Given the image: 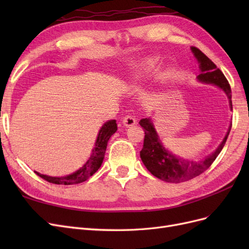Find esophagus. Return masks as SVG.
<instances>
[{
  "instance_id": "34e87169",
  "label": "esophagus",
  "mask_w": 249,
  "mask_h": 249,
  "mask_svg": "<svg viewBox=\"0 0 249 249\" xmlns=\"http://www.w3.org/2000/svg\"><path fill=\"white\" fill-rule=\"evenodd\" d=\"M123 124L125 127H129V126H132L134 125L135 124H136V119H135L133 116L131 115H126L124 117L123 119Z\"/></svg>"
}]
</instances>
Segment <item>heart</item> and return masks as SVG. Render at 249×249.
Returning a JSON list of instances; mask_svg holds the SVG:
<instances>
[{"instance_id":"heart-1","label":"heart","mask_w":249,"mask_h":249,"mask_svg":"<svg viewBox=\"0 0 249 249\" xmlns=\"http://www.w3.org/2000/svg\"><path fill=\"white\" fill-rule=\"evenodd\" d=\"M157 64V58H148L145 60L144 62H142L141 64L135 66L133 69V71L130 74L129 81L131 83L137 82L138 80L141 79L142 76H144L145 73L149 72L150 71H153L155 69V66Z\"/></svg>"}]
</instances>
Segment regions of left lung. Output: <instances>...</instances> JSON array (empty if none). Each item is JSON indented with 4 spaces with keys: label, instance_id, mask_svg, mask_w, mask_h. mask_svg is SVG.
Masks as SVG:
<instances>
[{
    "label": "left lung",
    "instance_id": "obj_1",
    "mask_svg": "<svg viewBox=\"0 0 249 249\" xmlns=\"http://www.w3.org/2000/svg\"><path fill=\"white\" fill-rule=\"evenodd\" d=\"M191 51L195 58L199 63L200 73L197 76V80L207 84H213L221 88L225 94L228 95L230 101V108L232 110L231 105V90L229 81L224 77L222 71L217 69L212 60L209 59L203 53L195 47H191ZM139 124L144 130V141L143 147L140 152V157L143 164L145 165L147 170L156 178L165 180L167 183H183L201 175L205 172L212 163L215 161L217 156L220 154L225 142L229 137L231 129V124L227 132V135L217 147L214 153L206 157L200 161L185 160L178 158L177 156L169 153L165 149L162 142L158 136L155 126L149 118H142Z\"/></svg>",
    "mask_w": 249,
    "mask_h": 249
}]
</instances>
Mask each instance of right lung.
Returning <instances> with one entry per match:
<instances>
[{"label": "right lung", "mask_w": 249, "mask_h": 249, "mask_svg": "<svg viewBox=\"0 0 249 249\" xmlns=\"http://www.w3.org/2000/svg\"><path fill=\"white\" fill-rule=\"evenodd\" d=\"M117 131V124L116 120H109L105 124L100 130L99 136L96 138L94 148L92 149V153L90 155L87 162L83 165V166L77 170L76 172L71 173L70 176L66 177H49L41 175V173L34 171L37 176H39L41 178L46 179L47 182L57 185H74L85 182L90 177L93 176L94 173L101 167L103 163L105 153H106V148L108 141L113 134Z\"/></svg>", "instance_id": "right-lung-1"}]
</instances>
